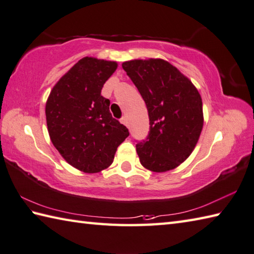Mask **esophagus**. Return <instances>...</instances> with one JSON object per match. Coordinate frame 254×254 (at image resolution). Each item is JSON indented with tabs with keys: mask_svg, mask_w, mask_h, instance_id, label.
Listing matches in <instances>:
<instances>
[{
	"mask_svg": "<svg viewBox=\"0 0 254 254\" xmlns=\"http://www.w3.org/2000/svg\"><path fill=\"white\" fill-rule=\"evenodd\" d=\"M121 122H122V124H124V125H125L126 127H129V124H128V121H127V117H123V118L121 119Z\"/></svg>",
	"mask_w": 254,
	"mask_h": 254,
	"instance_id": "esophagus-1",
	"label": "esophagus"
}]
</instances>
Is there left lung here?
Masks as SVG:
<instances>
[{
	"label": "left lung",
	"instance_id": "obj_1",
	"mask_svg": "<svg viewBox=\"0 0 254 254\" xmlns=\"http://www.w3.org/2000/svg\"><path fill=\"white\" fill-rule=\"evenodd\" d=\"M122 66L149 115V135L136 145L140 164L154 172L177 168L193 151L203 127L198 89L165 60H132Z\"/></svg>",
	"mask_w": 254,
	"mask_h": 254
}]
</instances>
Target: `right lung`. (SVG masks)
Instances as JSON below:
<instances>
[{
    "instance_id": "1",
    "label": "right lung",
    "mask_w": 254,
    "mask_h": 254,
    "mask_svg": "<svg viewBox=\"0 0 254 254\" xmlns=\"http://www.w3.org/2000/svg\"><path fill=\"white\" fill-rule=\"evenodd\" d=\"M113 61L86 56L55 84L47 98L46 124L53 145L74 168L96 174L113 164L128 129L113 118L102 88L117 69Z\"/></svg>"
}]
</instances>
